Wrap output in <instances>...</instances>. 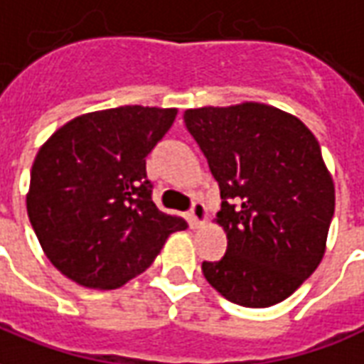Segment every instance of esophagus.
I'll return each instance as SVG.
<instances>
[{"label": "esophagus", "instance_id": "1", "mask_svg": "<svg viewBox=\"0 0 364 364\" xmlns=\"http://www.w3.org/2000/svg\"><path fill=\"white\" fill-rule=\"evenodd\" d=\"M189 220H191V225H193V228L203 225L204 220H206V208H204V204L200 203V200H195V203H193V206H191Z\"/></svg>", "mask_w": 364, "mask_h": 364}]
</instances>
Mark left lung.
Here are the masks:
<instances>
[{
	"mask_svg": "<svg viewBox=\"0 0 364 364\" xmlns=\"http://www.w3.org/2000/svg\"><path fill=\"white\" fill-rule=\"evenodd\" d=\"M183 119L220 185L228 233L225 255L203 262L204 278L235 305H276L324 257L336 193L318 141L303 121L257 102L187 109Z\"/></svg>",
	"mask_w": 364,
	"mask_h": 364,
	"instance_id": "obj_1",
	"label": "left lung"
}]
</instances>
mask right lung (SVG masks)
<instances>
[{"instance_id":"add662e5","label":"right lung","mask_w":364,"mask_h":364,"mask_svg":"<svg viewBox=\"0 0 364 364\" xmlns=\"http://www.w3.org/2000/svg\"><path fill=\"white\" fill-rule=\"evenodd\" d=\"M175 107L123 106L75 117L32 164L26 210L46 257L73 282L117 289L154 262L169 233L187 230L152 203L146 156Z\"/></svg>"}]
</instances>
